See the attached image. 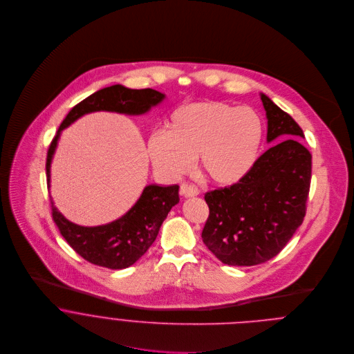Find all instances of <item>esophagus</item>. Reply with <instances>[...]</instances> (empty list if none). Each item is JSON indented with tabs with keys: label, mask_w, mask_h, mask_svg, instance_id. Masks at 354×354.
I'll return each instance as SVG.
<instances>
[{
	"label": "esophagus",
	"mask_w": 354,
	"mask_h": 354,
	"mask_svg": "<svg viewBox=\"0 0 354 354\" xmlns=\"http://www.w3.org/2000/svg\"><path fill=\"white\" fill-rule=\"evenodd\" d=\"M180 192H181V195L185 196V198H194V196H198V195H199V189H198L195 185L187 184V183L181 184Z\"/></svg>",
	"instance_id": "esophagus-1"
}]
</instances>
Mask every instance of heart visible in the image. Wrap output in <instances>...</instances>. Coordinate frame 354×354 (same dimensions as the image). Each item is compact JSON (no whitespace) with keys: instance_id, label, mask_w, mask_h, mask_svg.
<instances>
[{"instance_id":"b5f03b06","label":"heart","mask_w":354,"mask_h":354,"mask_svg":"<svg viewBox=\"0 0 354 354\" xmlns=\"http://www.w3.org/2000/svg\"><path fill=\"white\" fill-rule=\"evenodd\" d=\"M263 138V121L251 107L194 102L173 113L169 131L152 132L149 153L153 167L166 177L188 171L199 153L204 174L221 187H230L251 173Z\"/></svg>"}]
</instances>
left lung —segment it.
Segmentation results:
<instances>
[{
    "mask_svg": "<svg viewBox=\"0 0 354 354\" xmlns=\"http://www.w3.org/2000/svg\"><path fill=\"white\" fill-rule=\"evenodd\" d=\"M267 142L251 173L240 183L204 195L209 215L203 243L223 264L256 266L281 252L303 223L310 187L312 155L303 129L267 95Z\"/></svg>",
    "mask_w": 354,
    "mask_h": 354,
    "instance_id": "left-lung-1",
    "label": "left lung"
}]
</instances>
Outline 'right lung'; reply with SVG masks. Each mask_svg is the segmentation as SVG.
<instances>
[{"label": "right lung", "mask_w": 354, "mask_h": 354, "mask_svg": "<svg viewBox=\"0 0 354 354\" xmlns=\"http://www.w3.org/2000/svg\"><path fill=\"white\" fill-rule=\"evenodd\" d=\"M163 98V94L152 88L131 90L121 84H115L102 88L72 107L59 125L48 151V187L50 188L51 159L62 129L82 115L100 110L131 115L145 114ZM178 201V185L159 187L152 184L143 189L139 201L125 215L107 225L94 227L79 226L68 221L50 199L51 215L61 236L75 252L93 264L111 270H121L132 266L149 251L158 236L160 225L171 207Z\"/></svg>", "instance_id": "obj_1"}]
</instances>
